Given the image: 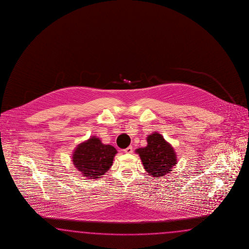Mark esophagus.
Returning a JSON list of instances; mask_svg holds the SVG:
<instances>
[{
  "label": "esophagus",
  "mask_w": 249,
  "mask_h": 249,
  "mask_svg": "<svg viewBox=\"0 0 249 249\" xmlns=\"http://www.w3.org/2000/svg\"><path fill=\"white\" fill-rule=\"evenodd\" d=\"M132 151H133L132 146H128V148H126V149L124 150V152H125V153H131Z\"/></svg>",
  "instance_id": "obj_1"
}]
</instances>
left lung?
<instances>
[{
	"mask_svg": "<svg viewBox=\"0 0 249 249\" xmlns=\"http://www.w3.org/2000/svg\"><path fill=\"white\" fill-rule=\"evenodd\" d=\"M147 142L146 147L139 148L135 152L139 154L148 175L160 178L171 174L178 160L174 147L158 132L149 134Z\"/></svg>",
	"mask_w": 249,
	"mask_h": 249,
	"instance_id": "1",
	"label": "left lung"
}]
</instances>
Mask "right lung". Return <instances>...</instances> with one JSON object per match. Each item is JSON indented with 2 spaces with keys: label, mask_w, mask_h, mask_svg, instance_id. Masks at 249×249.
<instances>
[{
  "label": "right lung",
  "mask_w": 249,
  "mask_h": 249,
  "mask_svg": "<svg viewBox=\"0 0 249 249\" xmlns=\"http://www.w3.org/2000/svg\"><path fill=\"white\" fill-rule=\"evenodd\" d=\"M117 153L113 146L103 144L98 137L92 136L75 147L72 161L87 179H99L112 166Z\"/></svg>",
  "instance_id": "1"
}]
</instances>
